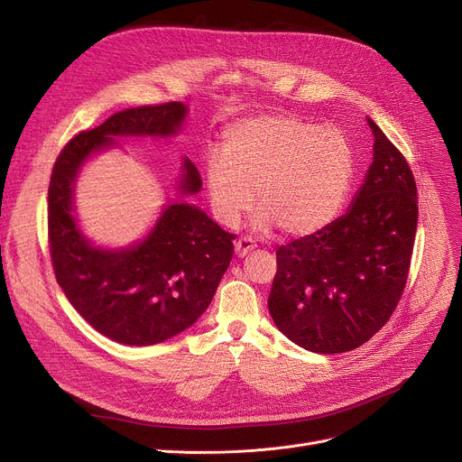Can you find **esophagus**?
I'll return each instance as SVG.
<instances>
[{
    "instance_id": "esophagus-1",
    "label": "esophagus",
    "mask_w": 462,
    "mask_h": 462,
    "mask_svg": "<svg viewBox=\"0 0 462 462\" xmlns=\"http://www.w3.org/2000/svg\"><path fill=\"white\" fill-rule=\"evenodd\" d=\"M253 249H254V244H253V239H249V237H241V239H237V241H236V247H234V251H236L237 258H244V256H247Z\"/></svg>"
}]
</instances>
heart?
<instances>
[{"instance_id": "obj_1", "label": "heart", "mask_w": 462, "mask_h": 462, "mask_svg": "<svg viewBox=\"0 0 462 462\" xmlns=\"http://www.w3.org/2000/svg\"><path fill=\"white\" fill-rule=\"evenodd\" d=\"M354 172V150L343 131L292 114H263L225 131L223 153L204 162V189L223 226H236L256 194L254 228L277 225L286 236L307 237L343 209Z\"/></svg>"}]
</instances>
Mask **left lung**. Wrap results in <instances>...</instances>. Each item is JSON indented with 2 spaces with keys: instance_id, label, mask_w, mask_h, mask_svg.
Wrapping results in <instances>:
<instances>
[{
  "instance_id": "8db88e82",
  "label": "left lung",
  "mask_w": 462,
  "mask_h": 462,
  "mask_svg": "<svg viewBox=\"0 0 462 462\" xmlns=\"http://www.w3.org/2000/svg\"><path fill=\"white\" fill-rule=\"evenodd\" d=\"M373 162L343 217L277 251L268 300L298 346L341 354L367 343L393 314L418 228V189L406 159L371 117Z\"/></svg>"
}]
</instances>
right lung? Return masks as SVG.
I'll return each instance as SVG.
<instances>
[{
  "instance_id": "obj_1",
  "label": "right lung",
  "mask_w": 462,
  "mask_h": 462,
  "mask_svg": "<svg viewBox=\"0 0 462 462\" xmlns=\"http://www.w3.org/2000/svg\"><path fill=\"white\" fill-rule=\"evenodd\" d=\"M187 116L183 103L117 112L72 138L54 164L48 236L58 284L91 328L119 345H159L197 322L228 270L236 236L183 200L202 189L189 159L176 181L180 200H168L150 232L125 247L95 245L82 232L77 181L91 157L119 148L117 138H172Z\"/></svg>"
}]
</instances>
